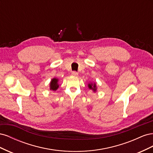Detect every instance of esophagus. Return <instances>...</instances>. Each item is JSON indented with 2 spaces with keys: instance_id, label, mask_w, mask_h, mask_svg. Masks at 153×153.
Instances as JSON below:
<instances>
[{
  "instance_id": "1",
  "label": "esophagus",
  "mask_w": 153,
  "mask_h": 153,
  "mask_svg": "<svg viewBox=\"0 0 153 153\" xmlns=\"http://www.w3.org/2000/svg\"><path fill=\"white\" fill-rule=\"evenodd\" d=\"M71 75L73 76H78V73L76 71H73L72 73H71Z\"/></svg>"
}]
</instances>
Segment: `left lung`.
I'll list each match as a JSON object with an SVG mask.
<instances>
[{
    "label": "left lung",
    "instance_id": "8db88e82",
    "mask_svg": "<svg viewBox=\"0 0 153 153\" xmlns=\"http://www.w3.org/2000/svg\"><path fill=\"white\" fill-rule=\"evenodd\" d=\"M88 87H89L90 89H92L94 92L96 91L97 88H96V85L95 83H94V84H92V83H89V84H88Z\"/></svg>",
    "mask_w": 153,
    "mask_h": 153
}]
</instances>
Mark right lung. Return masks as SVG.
<instances>
[{"instance_id":"1","label":"right lung","mask_w":153,"mask_h":153,"mask_svg":"<svg viewBox=\"0 0 153 153\" xmlns=\"http://www.w3.org/2000/svg\"><path fill=\"white\" fill-rule=\"evenodd\" d=\"M58 82H59V80L56 78H53V79H52L50 84V89L54 91H56L59 87Z\"/></svg>"}]
</instances>
